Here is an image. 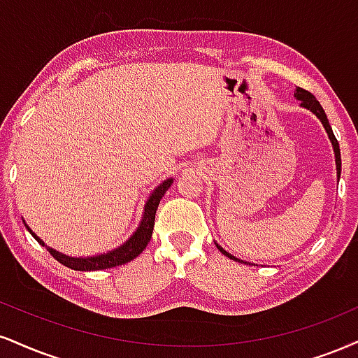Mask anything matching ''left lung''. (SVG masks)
<instances>
[{"label": "left lung", "mask_w": 358, "mask_h": 358, "mask_svg": "<svg viewBox=\"0 0 358 358\" xmlns=\"http://www.w3.org/2000/svg\"><path fill=\"white\" fill-rule=\"evenodd\" d=\"M294 94H295L296 100L300 101V106H302V108H307V110L312 111V113L315 115L318 120H320L322 124H324V128H325L327 135H329L330 143H331V146H334V153H335V165H337V178L340 180V171H342V158H340V146H338L337 138H335V135H334V131H331V127H330L329 120H327V115H325L324 108H322L320 103L317 101V98L313 96V94L310 93V92H305L303 88H296ZM215 245H217V248L220 250V252L223 253V255L230 258V260L238 262V264H247V262L240 260V258H236V257L231 255V253H228L227 250H223L218 243H215Z\"/></svg>", "instance_id": "8db88e82"}]
</instances>
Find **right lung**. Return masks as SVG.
Returning a JSON list of instances; mask_svg holds the SVG:
<instances>
[{"label": "right lung", "instance_id": "add662e5", "mask_svg": "<svg viewBox=\"0 0 358 358\" xmlns=\"http://www.w3.org/2000/svg\"><path fill=\"white\" fill-rule=\"evenodd\" d=\"M173 183V178H166L165 182H162L158 185L155 190L150 193L148 200H146L145 208H143V215H141V220L138 223L136 230L133 231V235H130V238L127 242L120 245L110 252L100 253V255H93V257H70L66 253L58 252V250L51 248L46 245L43 240L38 236L34 231L27 225L24 222V227L28 228V231L31 234L34 238L38 240V243L43 245L48 252L53 255L59 264L68 266L71 270H80V272H94V270H106V268H113V266L128 264L131 262L133 258H136L141 252L146 248L150 238H152L153 234V227H155V215H157V208L160 205V200L165 195L168 188L171 187Z\"/></svg>", "mask_w": 358, "mask_h": 358}]
</instances>
